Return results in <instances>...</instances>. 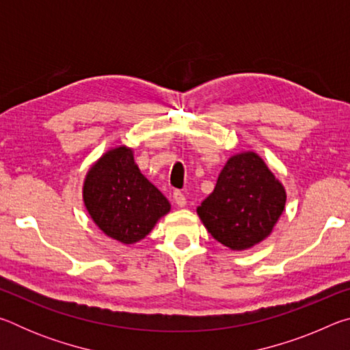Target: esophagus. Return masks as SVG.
Here are the masks:
<instances>
[{
    "mask_svg": "<svg viewBox=\"0 0 350 350\" xmlns=\"http://www.w3.org/2000/svg\"><path fill=\"white\" fill-rule=\"evenodd\" d=\"M173 198H174V202L177 204V206H180V208H182V206L187 205V198L182 191H174Z\"/></svg>",
    "mask_w": 350,
    "mask_h": 350,
    "instance_id": "1",
    "label": "esophagus"
}]
</instances>
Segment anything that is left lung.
Segmentation results:
<instances>
[{"label":"left lung","instance_id":"8db88e82","mask_svg":"<svg viewBox=\"0 0 350 350\" xmlns=\"http://www.w3.org/2000/svg\"><path fill=\"white\" fill-rule=\"evenodd\" d=\"M286 200V188L262 157L242 151L228 159L215 189L196 211L213 238L242 252L269 238Z\"/></svg>","mask_w":350,"mask_h":350}]
</instances>
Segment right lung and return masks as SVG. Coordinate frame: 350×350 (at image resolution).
Masks as SVG:
<instances>
[{
  "mask_svg": "<svg viewBox=\"0 0 350 350\" xmlns=\"http://www.w3.org/2000/svg\"><path fill=\"white\" fill-rule=\"evenodd\" d=\"M83 202L94 224L125 245L150 234L171 204L134 162L133 148H109L91 165L83 182Z\"/></svg>",
  "mask_w": 350,
  "mask_h": 350,
  "instance_id": "obj_1",
  "label": "right lung"
}]
</instances>
